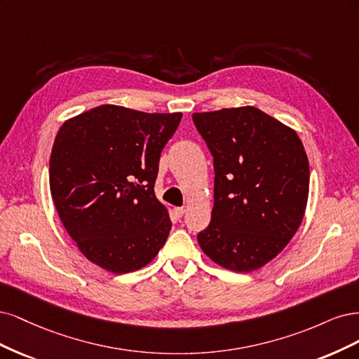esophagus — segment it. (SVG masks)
<instances>
[{"label": "esophagus", "mask_w": 359, "mask_h": 359, "mask_svg": "<svg viewBox=\"0 0 359 359\" xmlns=\"http://www.w3.org/2000/svg\"><path fill=\"white\" fill-rule=\"evenodd\" d=\"M172 213H175L176 219H180L184 215V209L183 207H175V209H172Z\"/></svg>", "instance_id": "obj_1"}]
</instances>
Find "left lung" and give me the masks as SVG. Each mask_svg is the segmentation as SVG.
Wrapping results in <instances>:
<instances>
[{
	"mask_svg": "<svg viewBox=\"0 0 359 359\" xmlns=\"http://www.w3.org/2000/svg\"><path fill=\"white\" fill-rule=\"evenodd\" d=\"M213 155L212 221L198 234L221 267L249 273L286 248L303 222L310 168L298 134L257 107L192 114Z\"/></svg>",
	"mask_w": 359,
	"mask_h": 359,
	"instance_id": "left-lung-1",
	"label": "left lung"
}]
</instances>
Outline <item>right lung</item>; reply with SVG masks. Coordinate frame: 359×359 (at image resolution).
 I'll return each instance as SVG.
<instances>
[{
    "instance_id": "right-lung-1",
    "label": "right lung",
    "mask_w": 359,
    "mask_h": 359,
    "mask_svg": "<svg viewBox=\"0 0 359 359\" xmlns=\"http://www.w3.org/2000/svg\"><path fill=\"white\" fill-rule=\"evenodd\" d=\"M182 113L104 104L62 123L49 163L50 194L79 250L114 274L143 269L165 245L167 207L154 187Z\"/></svg>"
}]
</instances>
